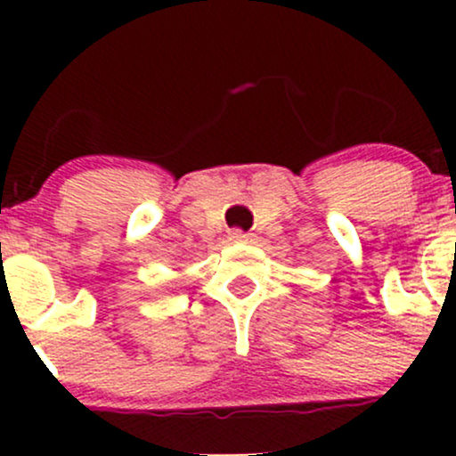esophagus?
I'll use <instances>...</instances> for the list:
<instances>
[{
	"label": "esophagus",
	"instance_id": "1",
	"mask_svg": "<svg viewBox=\"0 0 456 456\" xmlns=\"http://www.w3.org/2000/svg\"><path fill=\"white\" fill-rule=\"evenodd\" d=\"M229 240L238 242V245H249V242L256 240V236L254 233H245V232H240V229H236V232L229 233Z\"/></svg>",
	"mask_w": 456,
	"mask_h": 456
}]
</instances>
